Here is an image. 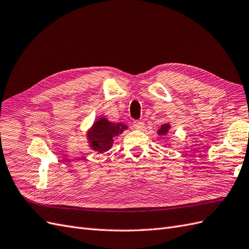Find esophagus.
Returning <instances> with one entry per match:
<instances>
[{
    "label": "esophagus",
    "instance_id": "34e87169",
    "mask_svg": "<svg viewBox=\"0 0 249 249\" xmlns=\"http://www.w3.org/2000/svg\"><path fill=\"white\" fill-rule=\"evenodd\" d=\"M133 124L135 126V129H137V130H142L143 127H144V123L141 122V120H135Z\"/></svg>",
    "mask_w": 249,
    "mask_h": 249
}]
</instances>
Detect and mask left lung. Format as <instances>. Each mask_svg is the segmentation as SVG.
I'll return each instance as SVG.
<instances>
[{
  "label": "left lung",
  "instance_id": "8db88e82",
  "mask_svg": "<svg viewBox=\"0 0 249 249\" xmlns=\"http://www.w3.org/2000/svg\"><path fill=\"white\" fill-rule=\"evenodd\" d=\"M170 129V124H164L161 125V127L159 130H158V134L160 135V136H165L168 133V130Z\"/></svg>",
  "mask_w": 249,
  "mask_h": 249
}]
</instances>
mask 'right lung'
Returning <instances> with one entry per match:
<instances>
[{"mask_svg": "<svg viewBox=\"0 0 249 249\" xmlns=\"http://www.w3.org/2000/svg\"><path fill=\"white\" fill-rule=\"evenodd\" d=\"M126 129L127 126L124 124H113L107 118H100L87 133L89 146L101 154L107 152L113 145V138Z\"/></svg>", "mask_w": 249, "mask_h": 249, "instance_id": "obj_1", "label": "right lung"}]
</instances>
